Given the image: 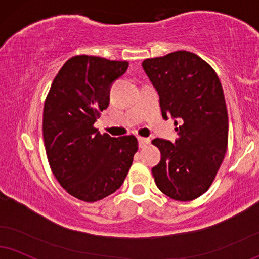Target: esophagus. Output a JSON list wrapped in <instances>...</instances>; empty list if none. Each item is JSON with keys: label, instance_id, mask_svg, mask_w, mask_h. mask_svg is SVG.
Returning a JSON list of instances; mask_svg holds the SVG:
<instances>
[{"label": "esophagus", "instance_id": "1", "mask_svg": "<svg viewBox=\"0 0 259 259\" xmlns=\"http://www.w3.org/2000/svg\"><path fill=\"white\" fill-rule=\"evenodd\" d=\"M138 142H139V148H144L150 143L149 138H144V137H138Z\"/></svg>", "mask_w": 259, "mask_h": 259}]
</instances>
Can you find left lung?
I'll list each match as a JSON object with an SVG mask.
<instances>
[{
    "label": "left lung",
    "instance_id": "8db88e82",
    "mask_svg": "<svg viewBox=\"0 0 259 259\" xmlns=\"http://www.w3.org/2000/svg\"><path fill=\"white\" fill-rule=\"evenodd\" d=\"M142 65L158 91L162 116L178 120L175 144L161 138L151 142L161 151V161L152 168L156 186L171 199L193 200L211 186L227 151L222 85L209 63L186 50L146 59Z\"/></svg>",
    "mask_w": 259,
    "mask_h": 259
}]
</instances>
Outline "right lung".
<instances>
[{"instance_id":"1","label":"right lung","mask_w":259,"mask_h":259,"mask_svg":"<svg viewBox=\"0 0 259 259\" xmlns=\"http://www.w3.org/2000/svg\"><path fill=\"white\" fill-rule=\"evenodd\" d=\"M127 61L76 55L54 79L43 110V138L54 177L71 196L92 203L114 193L138 151L135 136L113 138L94 126L109 104Z\"/></svg>"}]
</instances>
